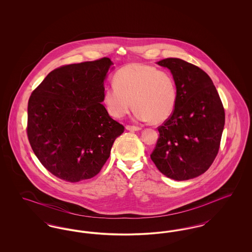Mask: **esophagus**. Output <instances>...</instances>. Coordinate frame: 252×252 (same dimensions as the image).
<instances>
[{"label":"esophagus","mask_w":252,"mask_h":252,"mask_svg":"<svg viewBox=\"0 0 252 252\" xmlns=\"http://www.w3.org/2000/svg\"><path fill=\"white\" fill-rule=\"evenodd\" d=\"M126 128L127 129V130H129V131H138V130H141L142 128L141 127H139V126H129V125H127L126 126Z\"/></svg>","instance_id":"34e87169"}]
</instances>
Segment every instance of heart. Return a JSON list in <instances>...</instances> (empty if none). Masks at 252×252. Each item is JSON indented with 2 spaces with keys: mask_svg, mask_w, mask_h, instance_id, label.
Returning <instances> with one entry per match:
<instances>
[{
  "mask_svg": "<svg viewBox=\"0 0 252 252\" xmlns=\"http://www.w3.org/2000/svg\"><path fill=\"white\" fill-rule=\"evenodd\" d=\"M178 99L171 73L155 66L130 63L113 76V85L103 93V102L113 118L125 117L134 106L138 120L162 123L174 112Z\"/></svg>",
  "mask_w": 252,
  "mask_h": 252,
  "instance_id": "1",
  "label": "heart"
}]
</instances>
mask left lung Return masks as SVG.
I'll return each mask as SVG.
<instances>
[{
  "label": "left lung",
  "instance_id": "left-lung-1",
  "mask_svg": "<svg viewBox=\"0 0 252 252\" xmlns=\"http://www.w3.org/2000/svg\"><path fill=\"white\" fill-rule=\"evenodd\" d=\"M158 64L172 72L178 99L172 115L158 127L159 136L150 157L167 178L193 179L205 173L218 154L224 107L211 77L199 67L174 58Z\"/></svg>",
  "mask_w": 252,
  "mask_h": 252
}]
</instances>
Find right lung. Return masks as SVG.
Segmentation results:
<instances>
[{
	"mask_svg": "<svg viewBox=\"0 0 252 252\" xmlns=\"http://www.w3.org/2000/svg\"><path fill=\"white\" fill-rule=\"evenodd\" d=\"M108 58L49 72L28 101L27 137L41 164L68 182L96 176L125 130L103 106Z\"/></svg>",
	"mask_w": 252,
	"mask_h": 252,
	"instance_id": "add662e5",
	"label": "right lung"
}]
</instances>
